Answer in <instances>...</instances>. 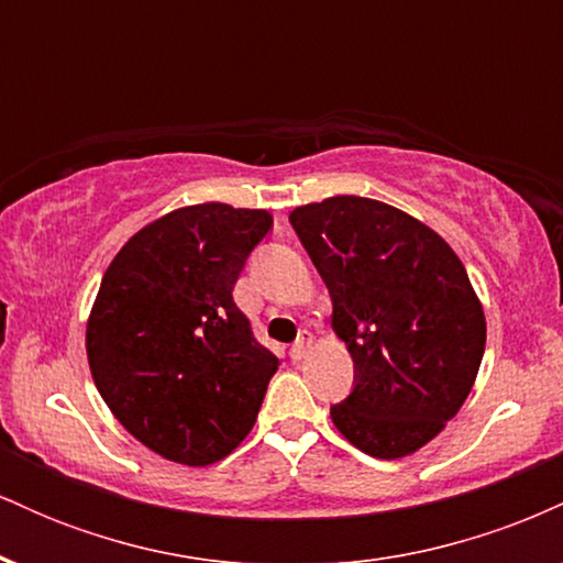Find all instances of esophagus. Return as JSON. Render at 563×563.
I'll list each match as a JSON object with an SVG mask.
<instances>
[{"mask_svg": "<svg viewBox=\"0 0 563 563\" xmlns=\"http://www.w3.org/2000/svg\"><path fill=\"white\" fill-rule=\"evenodd\" d=\"M309 349H312V335L309 333H301L299 341H296L294 346H290V357L294 360H303L309 354Z\"/></svg>", "mask_w": 563, "mask_h": 563, "instance_id": "esophagus-1", "label": "esophagus"}]
</instances>
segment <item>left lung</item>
I'll return each mask as SVG.
<instances>
[{"instance_id": "left-lung-1", "label": "left lung", "mask_w": 563, "mask_h": 563, "mask_svg": "<svg viewBox=\"0 0 563 563\" xmlns=\"http://www.w3.org/2000/svg\"><path fill=\"white\" fill-rule=\"evenodd\" d=\"M288 219L354 363L333 426L380 461L412 455L455 418L479 373L487 320L466 267L442 235L373 198L333 196Z\"/></svg>"}]
</instances>
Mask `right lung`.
Listing matches in <instances>:
<instances>
[{
    "label": "right lung",
    "instance_id": "right-lung-1",
    "mask_svg": "<svg viewBox=\"0 0 563 563\" xmlns=\"http://www.w3.org/2000/svg\"><path fill=\"white\" fill-rule=\"evenodd\" d=\"M269 228L264 209L185 206L134 232L102 275L89 371L119 423L166 461L211 466L256 421L280 363L232 288Z\"/></svg>",
    "mask_w": 563,
    "mask_h": 563
}]
</instances>
